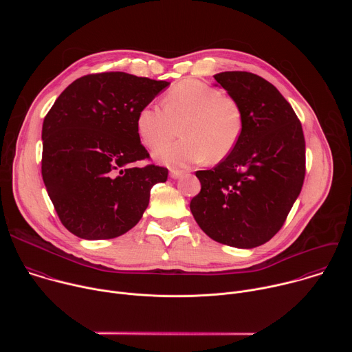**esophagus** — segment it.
Returning a JSON list of instances; mask_svg holds the SVG:
<instances>
[{
    "instance_id": "esophagus-1",
    "label": "esophagus",
    "mask_w": 352,
    "mask_h": 352,
    "mask_svg": "<svg viewBox=\"0 0 352 352\" xmlns=\"http://www.w3.org/2000/svg\"><path fill=\"white\" fill-rule=\"evenodd\" d=\"M182 174H184V171H182V170H175V168H173V170L170 171V177H171L173 179L179 178Z\"/></svg>"
}]
</instances>
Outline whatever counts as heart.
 Returning a JSON list of instances; mask_svg holds the SVG:
<instances>
[{
	"instance_id": "obj_1",
	"label": "heart",
	"mask_w": 352,
	"mask_h": 352,
	"mask_svg": "<svg viewBox=\"0 0 352 352\" xmlns=\"http://www.w3.org/2000/svg\"><path fill=\"white\" fill-rule=\"evenodd\" d=\"M163 102L164 107H142L136 117L138 133L148 148L173 138L183 126L182 140L156 150L159 162L171 167L220 163L238 146L245 117L235 97L205 82L185 79L166 93Z\"/></svg>"
}]
</instances>
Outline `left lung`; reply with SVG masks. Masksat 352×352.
Wrapping results in <instances>:
<instances>
[{"instance_id": "obj_1", "label": "left lung", "mask_w": 352, "mask_h": 352, "mask_svg": "<svg viewBox=\"0 0 352 352\" xmlns=\"http://www.w3.org/2000/svg\"><path fill=\"white\" fill-rule=\"evenodd\" d=\"M214 79L245 117L234 152L214 168L196 171L200 192L190 212L212 239L255 248L283 227L305 179V138L291 104L266 79L243 71Z\"/></svg>"}]
</instances>
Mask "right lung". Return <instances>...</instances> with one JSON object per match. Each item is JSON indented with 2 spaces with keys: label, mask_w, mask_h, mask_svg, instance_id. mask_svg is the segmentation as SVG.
<instances>
[{
  "label": "right lung",
  "mask_w": 352,
  "mask_h": 352,
  "mask_svg": "<svg viewBox=\"0 0 352 352\" xmlns=\"http://www.w3.org/2000/svg\"><path fill=\"white\" fill-rule=\"evenodd\" d=\"M170 83L125 72L85 75L44 117L41 175L63 226L83 239L117 238L138 224L166 167L150 156L136 128L142 107Z\"/></svg>",
  "instance_id": "1"
}]
</instances>
